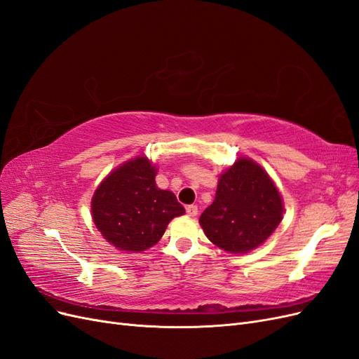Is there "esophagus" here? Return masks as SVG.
I'll use <instances>...</instances> for the list:
<instances>
[{
    "instance_id": "1",
    "label": "esophagus",
    "mask_w": 359,
    "mask_h": 359,
    "mask_svg": "<svg viewBox=\"0 0 359 359\" xmlns=\"http://www.w3.org/2000/svg\"><path fill=\"white\" fill-rule=\"evenodd\" d=\"M186 211L190 217H196L198 215V206L196 205H187L186 206Z\"/></svg>"
}]
</instances>
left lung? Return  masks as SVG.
Returning <instances> with one entry per match:
<instances>
[{
	"instance_id": "obj_1",
	"label": "left lung",
	"mask_w": 359,
	"mask_h": 359,
	"mask_svg": "<svg viewBox=\"0 0 359 359\" xmlns=\"http://www.w3.org/2000/svg\"><path fill=\"white\" fill-rule=\"evenodd\" d=\"M283 217V202L266 172L240 158L219 180L214 202L199 223L208 240L226 252L243 255L262 244Z\"/></svg>"
}]
</instances>
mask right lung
I'll return each mask as SVG.
<instances>
[{"label": "right lung", "instance_id": "add662e5", "mask_svg": "<svg viewBox=\"0 0 359 359\" xmlns=\"http://www.w3.org/2000/svg\"><path fill=\"white\" fill-rule=\"evenodd\" d=\"M156 168L145 157L114 170L95 190L91 210L97 229L124 252H144L158 243L173 217L186 212L172 191L160 190Z\"/></svg>", "mask_w": 359, "mask_h": 359}]
</instances>
